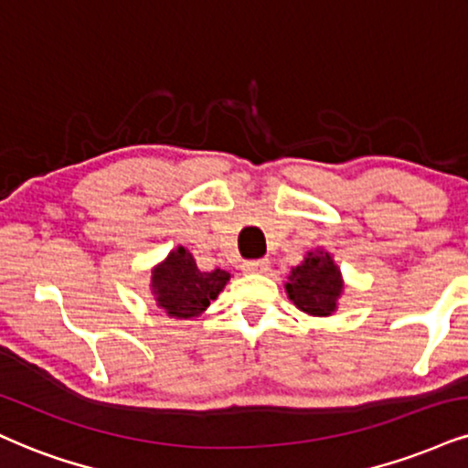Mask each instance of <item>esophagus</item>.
<instances>
[{
  "label": "esophagus",
  "mask_w": 468,
  "mask_h": 468,
  "mask_svg": "<svg viewBox=\"0 0 468 468\" xmlns=\"http://www.w3.org/2000/svg\"><path fill=\"white\" fill-rule=\"evenodd\" d=\"M243 271L245 273H267L269 271V261H250L243 264Z\"/></svg>",
  "instance_id": "esophagus-1"
}]
</instances>
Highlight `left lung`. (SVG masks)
<instances>
[{"instance_id": "left-lung-1", "label": "left lung", "mask_w": 468, "mask_h": 468, "mask_svg": "<svg viewBox=\"0 0 468 468\" xmlns=\"http://www.w3.org/2000/svg\"><path fill=\"white\" fill-rule=\"evenodd\" d=\"M343 278L327 251H308L303 262L291 271L286 282L288 299L305 314L330 316L343 295Z\"/></svg>"}]
</instances>
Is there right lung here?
I'll return each instance as SVG.
<instances>
[{"mask_svg": "<svg viewBox=\"0 0 468 468\" xmlns=\"http://www.w3.org/2000/svg\"><path fill=\"white\" fill-rule=\"evenodd\" d=\"M228 280L223 269L199 271L193 253L177 247L152 271V295L173 319H193L217 299Z\"/></svg>", "mask_w": 468, "mask_h": 468, "instance_id": "1", "label": "right lung"}]
</instances>
